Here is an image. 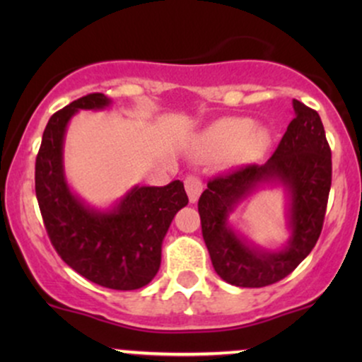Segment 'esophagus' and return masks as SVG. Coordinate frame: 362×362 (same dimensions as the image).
<instances>
[{
    "label": "esophagus",
    "instance_id": "1",
    "mask_svg": "<svg viewBox=\"0 0 362 362\" xmlns=\"http://www.w3.org/2000/svg\"><path fill=\"white\" fill-rule=\"evenodd\" d=\"M185 190H187V195H189V201L192 202H197L199 195L202 192V182L201 178L195 177V175H189L185 178Z\"/></svg>",
    "mask_w": 362,
    "mask_h": 362
}]
</instances>
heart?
Here are the masks:
<instances>
[{"instance_id":"1","label":"heart","mask_w":362,"mask_h":362,"mask_svg":"<svg viewBox=\"0 0 362 362\" xmlns=\"http://www.w3.org/2000/svg\"><path fill=\"white\" fill-rule=\"evenodd\" d=\"M271 144V131L250 119H221L207 127L197 141L194 153L201 158H214L233 151L238 158L260 156Z\"/></svg>"}]
</instances>
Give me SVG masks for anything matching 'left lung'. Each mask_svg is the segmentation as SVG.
Listing matches in <instances>:
<instances>
[{
    "mask_svg": "<svg viewBox=\"0 0 362 362\" xmlns=\"http://www.w3.org/2000/svg\"><path fill=\"white\" fill-rule=\"evenodd\" d=\"M294 119L264 165H247L207 184L199 199L202 236L216 274L240 288H264L289 276L313 250L332 185V155L320 115L293 100ZM264 186L286 197L290 238L271 251L248 243L229 223L235 207Z\"/></svg>",
    "mask_w": 362,
    "mask_h": 362,
    "instance_id": "obj_1",
    "label": "left lung"
}]
</instances>
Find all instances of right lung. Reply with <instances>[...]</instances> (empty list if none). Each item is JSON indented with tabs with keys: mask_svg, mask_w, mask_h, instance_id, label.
<instances>
[{
	"mask_svg": "<svg viewBox=\"0 0 362 362\" xmlns=\"http://www.w3.org/2000/svg\"><path fill=\"white\" fill-rule=\"evenodd\" d=\"M110 105L103 93H90L49 119L35 161V194L61 259L95 284L132 291L156 276L165 235L189 197L180 180L165 187L134 185L109 207L90 206L74 192L64 172L66 131L80 110Z\"/></svg>",
	"mask_w": 362,
	"mask_h": 362,
	"instance_id": "right-lung-1",
	"label": "right lung"
}]
</instances>
